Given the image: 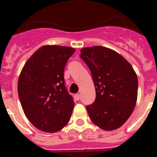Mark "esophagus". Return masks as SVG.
<instances>
[{
  "mask_svg": "<svg viewBox=\"0 0 157 157\" xmlns=\"http://www.w3.org/2000/svg\"><path fill=\"white\" fill-rule=\"evenodd\" d=\"M80 98H81V96H80V94H75V99L76 101H79Z\"/></svg>",
  "mask_w": 157,
  "mask_h": 157,
  "instance_id": "esophagus-1",
  "label": "esophagus"
}]
</instances>
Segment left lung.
Segmentation results:
<instances>
[{
    "mask_svg": "<svg viewBox=\"0 0 157 157\" xmlns=\"http://www.w3.org/2000/svg\"><path fill=\"white\" fill-rule=\"evenodd\" d=\"M80 57L90 70L96 98L86 110L91 121L105 130L121 127L134 111L138 77L132 66L116 51L103 46L81 49Z\"/></svg>",
    "mask_w": 157,
    "mask_h": 157,
    "instance_id": "1",
    "label": "left lung"
}]
</instances>
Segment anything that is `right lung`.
<instances>
[{
	"mask_svg": "<svg viewBox=\"0 0 157 157\" xmlns=\"http://www.w3.org/2000/svg\"><path fill=\"white\" fill-rule=\"evenodd\" d=\"M75 49L44 45L26 62L18 81V94L29 121L38 130L55 133L67 124L74 101L67 90L63 71Z\"/></svg>",
	"mask_w": 157,
	"mask_h": 157,
	"instance_id": "right-lung-1",
	"label": "right lung"
}]
</instances>
